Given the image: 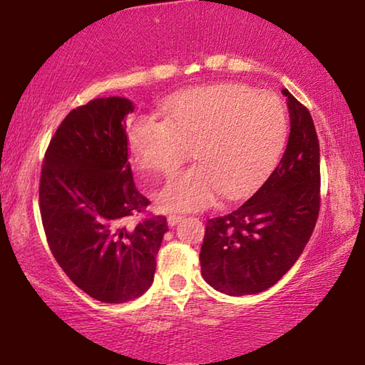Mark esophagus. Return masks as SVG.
I'll return each mask as SVG.
<instances>
[{"label": "esophagus", "instance_id": "obj_1", "mask_svg": "<svg viewBox=\"0 0 365 365\" xmlns=\"http://www.w3.org/2000/svg\"><path fill=\"white\" fill-rule=\"evenodd\" d=\"M180 220H182V215H180V214H169V215H168V224H169L170 227L177 225V222H180Z\"/></svg>", "mask_w": 365, "mask_h": 365}]
</instances>
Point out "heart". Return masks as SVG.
<instances>
[{"mask_svg":"<svg viewBox=\"0 0 365 365\" xmlns=\"http://www.w3.org/2000/svg\"><path fill=\"white\" fill-rule=\"evenodd\" d=\"M287 132V113L274 95L219 83L175 96L165 106V120L137 117L128 145L141 169L163 174L195 150L200 163L172 175L158 202L170 211H200L219 191L238 196L255 187L279 160Z\"/></svg>","mask_w":365,"mask_h":365,"instance_id":"b5f03b06","label":"heart"}]
</instances>
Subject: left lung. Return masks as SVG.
Returning a JSON list of instances; mask_svg holds the SVG:
<instances>
[{
  "label": "left lung",
  "instance_id": "left-lung-1",
  "mask_svg": "<svg viewBox=\"0 0 365 365\" xmlns=\"http://www.w3.org/2000/svg\"><path fill=\"white\" fill-rule=\"evenodd\" d=\"M289 137L267 180L248 201L209 219L201 274L232 296L256 294L275 285L298 261L320 211V148L311 113L288 90Z\"/></svg>",
  "mask_w": 365,
  "mask_h": 365
}]
</instances>
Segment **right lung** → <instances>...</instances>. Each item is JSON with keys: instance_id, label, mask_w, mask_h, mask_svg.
Here are the masks:
<instances>
[{"instance_id": "obj_1", "label": "right lung", "mask_w": 365, "mask_h": 365, "mask_svg": "<svg viewBox=\"0 0 365 365\" xmlns=\"http://www.w3.org/2000/svg\"><path fill=\"white\" fill-rule=\"evenodd\" d=\"M125 98H96L72 109L54 132L40 175L46 242L66 275L91 298L125 302L151 287L164 215H146L128 163Z\"/></svg>"}]
</instances>
